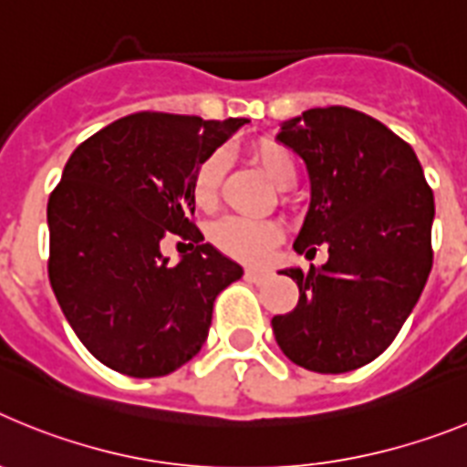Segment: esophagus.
<instances>
[{
    "instance_id": "34e87169",
    "label": "esophagus",
    "mask_w": 467,
    "mask_h": 467,
    "mask_svg": "<svg viewBox=\"0 0 467 467\" xmlns=\"http://www.w3.org/2000/svg\"><path fill=\"white\" fill-rule=\"evenodd\" d=\"M269 275H271L269 271H264V269H245V278L250 280V283H264Z\"/></svg>"
}]
</instances>
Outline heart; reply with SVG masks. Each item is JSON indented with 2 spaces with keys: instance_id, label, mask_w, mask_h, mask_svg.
<instances>
[{
  "instance_id": "obj_1",
  "label": "heart",
  "mask_w": 467,
  "mask_h": 467,
  "mask_svg": "<svg viewBox=\"0 0 467 467\" xmlns=\"http://www.w3.org/2000/svg\"><path fill=\"white\" fill-rule=\"evenodd\" d=\"M254 166L269 177L278 189H290L296 182L295 159L283 144L274 140H259L250 147ZM224 180V156L210 154L201 161L192 177V198L201 210H213L220 203V189ZM280 226L271 220L224 217L210 229V241L217 250L241 262L257 264L269 257L271 247L280 241Z\"/></svg>"
}]
</instances>
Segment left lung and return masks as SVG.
I'll use <instances>...</instances> for the list:
<instances>
[{
  "label": "left lung",
  "mask_w": 467,
  "mask_h": 467,
  "mask_svg": "<svg viewBox=\"0 0 467 467\" xmlns=\"http://www.w3.org/2000/svg\"><path fill=\"white\" fill-rule=\"evenodd\" d=\"M278 142L306 163L311 205L295 250L329 259L283 269L299 287L295 311L274 316L295 365L344 374L372 362L410 317L432 269L435 198L414 150L350 107H316L280 123Z\"/></svg>",
  "instance_id": "8db88e82"
}]
</instances>
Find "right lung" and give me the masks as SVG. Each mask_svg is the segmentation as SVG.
I'll return each mask as SVG.
<instances>
[{
  "instance_id": "right-lung-1",
  "label": "right lung",
  "mask_w": 467,
  "mask_h": 467,
  "mask_svg": "<svg viewBox=\"0 0 467 467\" xmlns=\"http://www.w3.org/2000/svg\"><path fill=\"white\" fill-rule=\"evenodd\" d=\"M247 119L140 111L90 135L48 198V280L67 323L102 365L166 377L208 339L213 304L243 269L192 222V177ZM168 233L192 240L177 265Z\"/></svg>"
}]
</instances>
